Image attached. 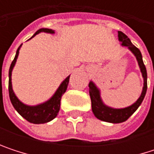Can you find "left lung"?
Segmentation results:
<instances>
[{
  "instance_id": "obj_1",
  "label": "left lung",
  "mask_w": 154,
  "mask_h": 154,
  "mask_svg": "<svg viewBox=\"0 0 154 154\" xmlns=\"http://www.w3.org/2000/svg\"><path fill=\"white\" fill-rule=\"evenodd\" d=\"M118 34H119L118 35L119 40V42L122 43L121 45L128 47L129 51L137 58L142 76L143 78V91H142L140 97L135 103H133L132 105L128 107L123 108V109H114V108L109 107L103 103L101 98L100 90L98 89V87L95 85V84L93 81H90L88 86H89V94H90V98L92 102V110L94 116L98 119L109 122V123H121V122L126 121L141 105L145 96L146 90H147V72H146V68L143 61L141 51H139L138 48H137L131 43L130 39L124 33H122L121 31H118Z\"/></svg>"
}]
</instances>
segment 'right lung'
Wrapping results in <instances>:
<instances>
[{
    "mask_svg": "<svg viewBox=\"0 0 154 154\" xmlns=\"http://www.w3.org/2000/svg\"><path fill=\"white\" fill-rule=\"evenodd\" d=\"M41 32H45V33H48V34H54V30H51L49 28H41V29L37 30L31 38H33L34 36H35L37 34H39ZM21 45H20V46L18 47L17 50L15 58H14L13 61L11 62V67H10V70H9V94H10V99H11V102L13 107L15 108L16 110L25 119H26L28 122L34 123V124L47 123V122L52 120L58 115V112H59L60 107L61 96L63 95V94L67 90L70 76L66 77L63 80V82L60 84V85L59 86V88L57 89L55 94L47 102L44 103H41V104H38V105H35V106H29V105L24 104L23 103H21L17 99V97L15 95L13 89H12V84H11L12 69L15 66L16 61H17V56L19 53V49H20Z\"/></svg>",
    "mask_w": 154,
    "mask_h": 154,
    "instance_id": "1",
    "label": "right lung"
}]
</instances>
